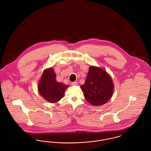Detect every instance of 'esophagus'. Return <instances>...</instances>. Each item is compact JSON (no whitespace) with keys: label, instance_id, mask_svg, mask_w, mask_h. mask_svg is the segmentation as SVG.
I'll return each instance as SVG.
<instances>
[{"label":"esophagus","instance_id":"34e87169","mask_svg":"<svg viewBox=\"0 0 151 151\" xmlns=\"http://www.w3.org/2000/svg\"><path fill=\"white\" fill-rule=\"evenodd\" d=\"M71 85L72 86H76V85H78V83L76 81L72 82V83H71Z\"/></svg>","mask_w":151,"mask_h":151}]
</instances>
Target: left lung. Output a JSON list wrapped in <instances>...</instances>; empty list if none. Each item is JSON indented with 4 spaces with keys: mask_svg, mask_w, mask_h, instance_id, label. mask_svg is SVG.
Listing matches in <instances>:
<instances>
[{
    "mask_svg": "<svg viewBox=\"0 0 151 151\" xmlns=\"http://www.w3.org/2000/svg\"><path fill=\"white\" fill-rule=\"evenodd\" d=\"M80 87L86 101L97 106L111 98L114 86L111 77L105 70L91 65L85 83Z\"/></svg>",
    "mask_w": 151,
    "mask_h": 151,
    "instance_id": "1",
    "label": "left lung"
}]
</instances>
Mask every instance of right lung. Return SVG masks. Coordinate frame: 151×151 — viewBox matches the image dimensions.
<instances>
[{"label":"right lung","mask_w":151,"mask_h":151,"mask_svg":"<svg viewBox=\"0 0 151 151\" xmlns=\"http://www.w3.org/2000/svg\"><path fill=\"white\" fill-rule=\"evenodd\" d=\"M56 74L51 67L46 68L39 80L38 90L40 94L45 100L50 103L57 102L62 99L68 86L58 82Z\"/></svg>","instance_id":"1"}]
</instances>
